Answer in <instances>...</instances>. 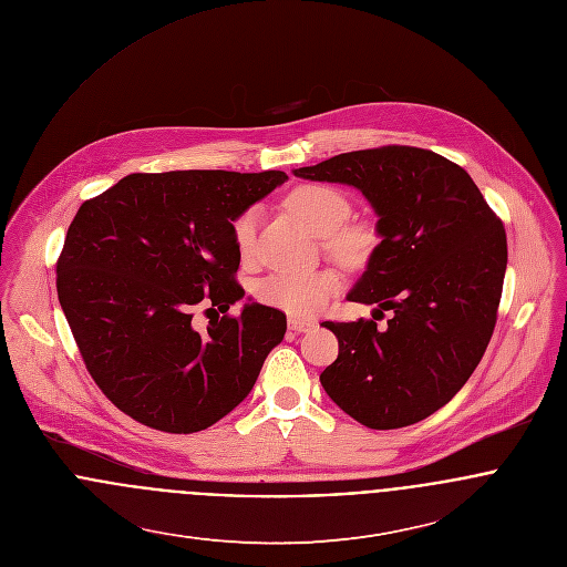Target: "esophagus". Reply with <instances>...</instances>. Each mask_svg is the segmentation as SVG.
Listing matches in <instances>:
<instances>
[{"mask_svg": "<svg viewBox=\"0 0 567 567\" xmlns=\"http://www.w3.org/2000/svg\"><path fill=\"white\" fill-rule=\"evenodd\" d=\"M315 324H317V321H312V319H299V317L288 319V327L292 331H310V329H315Z\"/></svg>", "mask_w": 567, "mask_h": 567, "instance_id": "34e87169", "label": "esophagus"}]
</instances>
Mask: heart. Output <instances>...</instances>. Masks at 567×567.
Masks as SVG:
<instances>
[{"mask_svg": "<svg viewBox=\"0 0 567 567\" xmlns=\"http://www.w3.org/2000/svg\"><path fill=\"white\" fill-rule=\"evenodd\" d=\"M288 209L317 236H329L349 216V200L342 192L329 185H299L286 198ZM257 212L248 209L234 223V240L243 257H250L255 250ZM331 248L342 257H360L371 236L362 227H349L331 236ZM338 277L329 270L315 272H277L259 286V297L268 306L286 310L297 317L317 315L327 299L336 295Z\"/></svg>", "mask_w": 567, "mask_h": 567, "instance_id": "obj_1", "label": "heart"}]
</instances>
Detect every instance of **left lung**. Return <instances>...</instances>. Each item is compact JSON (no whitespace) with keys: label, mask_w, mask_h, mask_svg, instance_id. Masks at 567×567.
Segmentation results:
<instances>
[{"label":"left lung","mask_w":567,"mask_h":567,"mask_svg":"<svg viewBox=\"0 0 567 567\" xmlns=\"http://www.w3.org/2000/svg\"><path fill=\"white\" fill-rule=\"evenodd\" d=\"M292 172L369 200L380 244L347 299L393 315L384 329L321 323L338 338L324 393L373 430L430 416L465 386L491 340L506 272L502 223L461 165L423 148L342 153Z\"/></svg>","instance_id":"left-lung-1"}]
</instances>
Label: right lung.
Wrapping results in <instances>:
<instances>
[{
	"label": "right lung",
	"instance_id": "add662e5",
	"mask_svg": "<svg viewBox=\"0 0 567 567\" xmlns=\"http://www.w3.org/2000/svg\"><path fill=\"white\" fill-rule=\"evenodd\" d=\"M284 181L281 169L128 174L82 203L59 301L91 378L135 421L172 434L214 425L284 340L286 315L250 299L238 319L192 327L203 299L220 312L243 299L234 223Z\"/></svg>",
	"mask_w": 567,
	"mask_h": 567
}]
</instances>
